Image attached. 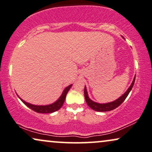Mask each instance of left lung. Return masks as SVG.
Instances as JSON below:
<instances>
[{
    "label": "left lung",
    "mask_w": 152,
    "mask_h": 152,
    "mask_svg": "<svg viewBox=\"0 0 152 152\" xmlns=\"http://www.w3.org/2000/svg\"><path fill=\"white\" fill-rule=\"evenodd\" d=\"M135 76L134 77V79H133L131 86L129 87L126 92H125L122 96H121L120 98L117 99V100L114 101V102L108 103V104H98V103H96L91 100L89 98L88 92H87L86 88V86H85L84 94H85V99H86L87 104H88V106L92 109V110H94L95 111H99V112H107V111H110V110H114V109L117 108L119 106H120V105L124 102V101L126 99V98L129 95V92H130V91L131 90V89L133 88V85H134V83H135Z\"/></svg>",
    "instance_id": "8db88e82"
}]
</instances>
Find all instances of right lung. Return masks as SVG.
<instances>
[{
  "label": "right lung",
  "instance_id": "right-lung-1",
  "mask_svg": "<svg viewBox=\"0 0 152 152\" xmlns=\"http://www.w3.org/2000/svg\"><path fill=\"white\" fill-rule=\"evenodd\" d=\"M72 85H70V86L66 87V88L64 89V90L63 91V92H62V95L60 96V98L58 99L57 102H56L55 103H53V104H52L47 105V106H35V105L30 104L29 103L24 102V101L23 99H21L20 97L19 98L22 101V102H23V104H25L28 108L32 109V110L35 111V112L39 113H51L56 112V111H57L58 110H59V109L62 106V105H63L64 102V100H65L66 94H67V92H69V89L72 88Z\"/></svg>",
  "mask_w": 152,
  "mask_h": 152
}]
</instances>
